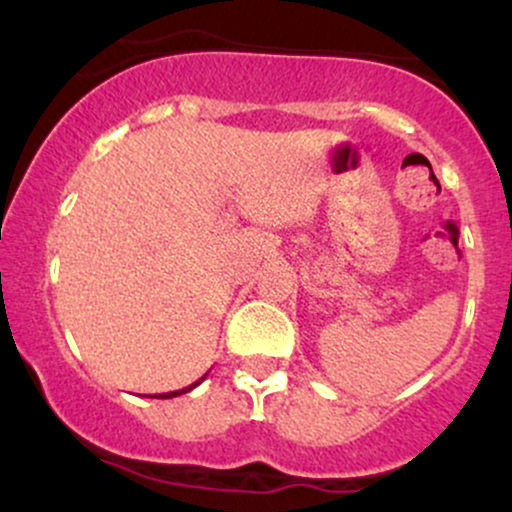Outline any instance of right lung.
I'll use <instances>...</instances> for the list:
<instances>
[{"instance_id":"obj_1","label":"right lung","mask_w":512,"mask_h":512,"mask_svg":"<svg viewBox=\"0 0 512 512\" xmlns=\"http://www.w3.org/2000/svg\"><path fill=\"white\" fill-rule=\"evenodd\" d=\"M204 378H207V375H204ZM204 378H199L197 380V383H192L190 387H185V390H175V392H163V395H154L156 399H170V397H178V395H185V392H190V390H195V387L199 385V383H202V380Z\"/></svg>"}]
</instances>
